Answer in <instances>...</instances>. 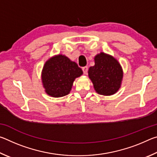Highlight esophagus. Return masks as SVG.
Instances as JSON below:
<instances>
[{
  "mask_svg": "<svg viewBox=\"0 0 157 157\" xmlns=\"http://www.w3.org/2000/svg\"><path fill=\"white\" fill-rule=\"evenodd\" d=\"M82 71H83L84 74H85V75H86L87 71H88V67H87V66H84V67L82 68Z\"/></svg>",
  "mask_w": 157,
  "mask_h": 157,
  "instance_id": "obj_1",
  "label": "esophagus"
}]
</instances>
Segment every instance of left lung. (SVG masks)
Returning <instances> with one entry per match:
<instances>
[{"instance_id": "1", "label": "left lung", "mask_w": 157, "mask_h": 157, "mask_svg": "<svg viewBox=\"0 0 157 157\" xmlns=\"http://www.w3.org/2000/svg\"><path fill=\"white\" fill-rule=\"evenodd\" d=\"M95 65L89 68V77L98 94L111 95L121 88L123 73L119 62L109 55L100 52L94 58Z\"/></svg>"}]
</instances>
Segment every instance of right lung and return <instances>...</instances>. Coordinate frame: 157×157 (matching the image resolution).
I'll use <instances>...</instances> for the list:
<instances>
[{
  "instance_id": "obj_1",
  "label": "right lung",
  "mask_w": 157,
  "mask_h": 157,
  "mask_svg": "<svg viewBox=\"0 0 157 157\" xmlns=\"http://www.w3.org/2000/svg\"><path fill=\"white\" fill-rule=\"evenodd\" d=\"M82 73L78 65L65 55L52 57L45 63L42 70L41 79L45 91L54 98L68 95L74 80Z\"/></svg>"
}]
</instances>
